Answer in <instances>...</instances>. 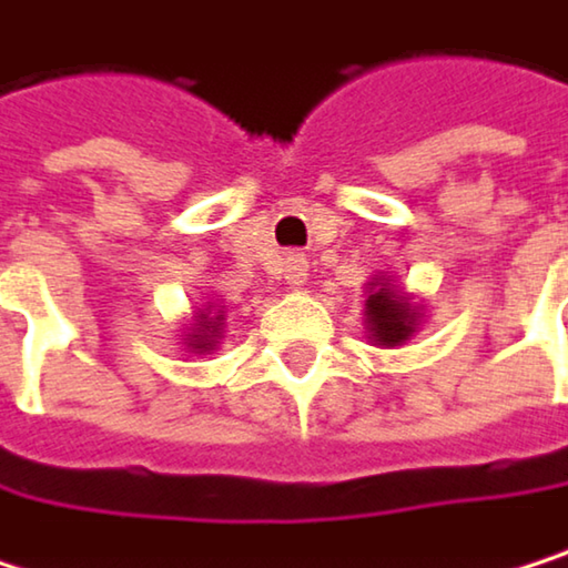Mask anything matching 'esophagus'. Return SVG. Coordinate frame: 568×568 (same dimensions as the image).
I'll use <instances>...</instances> for the list:
<instances>
[{"label": "esophagus", "instance_id": "obj_1", "mask_svg": "<svg viewBox=\"0 0 568 568\" xmlns=\"http://www.w3.org/2000/svg\"><path fill=\"white\" fill-rule=\"evenodd\" d=\"M310 275V265L303 255H286V278H290V286H303Z\"/></svg>", "mask_w": 568, "mask_h": 568}]
</instances>
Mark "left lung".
<instances>
[{
  "label": "left lung",
  "mask_w": 568,
  "mask_h": 568,
  "mask_svg": "<svg viewBox=\"0 0 568 568\" xmlns=\"http://www.w3.org/2000/svg\"><path fill=\"white\" fill-rule=\"evenodd\" d=\"M366 333L373 346L396 349L419 333L426 310L396 286V275H373V282H366Z\"/></svg>",
  "instance_id": "8db88e82"
}]
</instances>
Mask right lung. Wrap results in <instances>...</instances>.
I'll return each instance as SVG.
<instances>
[{
    "label": "right lung",
    "instance_id": "add662e5",
    "mask_svg": "<svg viewBox=\"0 0 568 568\" xmlns=\"http://www.w3.org/2000/svg\"><path fill=\"white\" fill-rule=\"evenodd\" d=\"M222 333H225V316H222V310L212 313V306H205V310H199V313L192 316V323L185 326L182 346H185L189 353H195V356H209V353L219 349Z\"/></svg>",
    "mask_w": 568,
    "mask_h": 568
}]
</instances>
